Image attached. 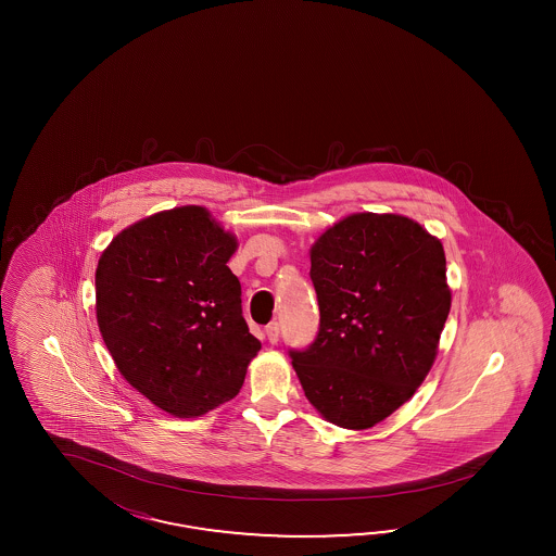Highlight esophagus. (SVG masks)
I'll return each instance as SVG.
<instances>
[{
    "label": "esophagus",
    "instance_id": "obj_1",
    "mask_svg": "<svg viewBox=\"0 0 556 556\" xmlns=\"http://www.w3.org/2000/svg\"><path fill=\"white\" fill-rule=\"evenodd\" d=\"M279 332H281V328H279V321H270L269 326L265 328V337L269 340L270 344H275L277 340H279Z\"/></svg>",
    "mask_w": 556,
    "mask_h": 556
}]
</instances>
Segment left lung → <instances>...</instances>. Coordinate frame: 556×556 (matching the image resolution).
Listing matches in <instances>:
<instances>
[{
  "mask_svg": "<svg viewBox=\"0 0 556 556\" xmlns=\"http://www.w3.org/2000/svg\"><path fill=\"white\" fill-rule=\"evenodd\" d=\"M320 330L289 351L305 397L340 428L367 430L420 388L451 312L437 236L397 214H353L309 251Z\"/></svg>",
  "mask_w": 556,
  "mask_h": 556,
  "instance_id": "left-lung-1",
  "label": "left lung"
}]
</instances>
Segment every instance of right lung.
<instances>
[{
	"mask_svg": "<svg viewBox=\"0 0 556 556\" xmlns=\"http://www.w3.org/2000/svg\"><path fill=\"white\" fill-rule=\"evenodd\" d=\"M235 235L202 205L140 219L101 253L96 314L122 377L175 418L230 402L261 351L228 261Z\"/></svg>",
	"mask_w": 556,
	"mask_h": 556,
	"instance_id": "1",
	"label": "right lung"
}]
</instances>
